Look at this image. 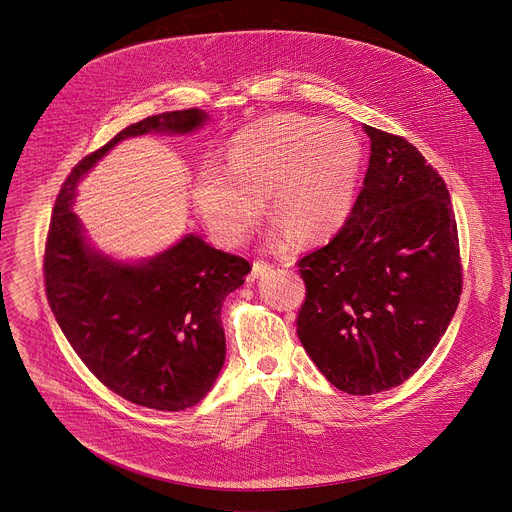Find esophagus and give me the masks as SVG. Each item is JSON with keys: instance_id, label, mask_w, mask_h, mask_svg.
I'll return each mask as SVG.
<instances>
[{"instance_id": "esophagus-1", "label": "esophagus", "mask_w": 512, "mask_h": 512, "mask_svg": "<svg viewBox=\"0 0 512 512\" xmlns=\"http://www.w3.org/2000/svg\"><path fill=\"white\" fill-rule=\"evenodd\" d=\"M268 270H272V264L262 262V260H256V262H254V266H252V272L248 274V280H250V282H254L256 278L264 276Z\"/></svg>"}]
</instances>
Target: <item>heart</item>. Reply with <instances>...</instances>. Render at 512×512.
Masks as SVG:
<instances>
[{"mask_svg": "<svg viewBox=\"0 0 512 512\" xmlns=\"http://www.w3.org/2000/svg\"><path fill=\"white\" fill-rule=\"evenodd\" d=\"M363 163L365 144L351 124L278 114L232 138L226 171L207 167L195 181L193 201L224 242L246 236L266 197L272 219L293 238L315 242L349 217Z\"/></svg>", "mask_w": 512, "mask_h": 512, "instance_id": "b5f03b06", "label": "heart"}]
</instances>
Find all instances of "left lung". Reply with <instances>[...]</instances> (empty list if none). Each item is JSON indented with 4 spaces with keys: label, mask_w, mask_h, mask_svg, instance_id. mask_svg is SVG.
I'll return each instance as SVG.
<instances>
[{
    "label": "left lung",
    "mask_w": 512,
    "mask_h": 512,
    "mask_svg": "<svg viewBox=\"0 0 512 512\" xmlns=\"http://www.w3.org/2000/svg\"><path fill=\"white\" fill-rule=\"evenodd\" d=\"M370 159L357 203L297 266V337L339 390H390L434 353L461 295L457 222L438 171L408 140L365 126Z\"/></svg>",
    "instance_id": "8db88e82"
}]
</instances>
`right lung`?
<instances>
[{"instance_id":"1","label":"right lung","mask_w":512,"mask_h":512,"mask_svg":"<svg viewBox=\"0 0 512 512\" xmlns=\"http://www.w3.org/2000/svg\"><path fill=\"white\" fill-rule=\"evenodd\" d=\"M207 118L199 108L149 116L86 155L63 183L45 244L47 299L74 353L112 392L151 410L191 408L213 388L226 355L220 307L250 262L195 234L142 262L104 256L74 215V189L122 140L185 136Z\"/></svg>"}]
</instances>
